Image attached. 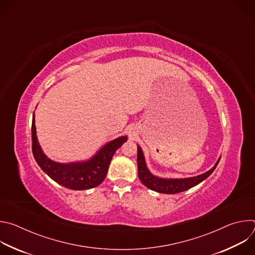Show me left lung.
Returning a JSON list of instances; mask_svg holds the SVG:
<instances>
[{
	"instance_id": "8db88e82",
	"label": "left lung",
	"mask_w": 255,
	"mask_h": 255,
	"mask_svg": "<svg viewBox=\"0 0 255 255\" xmlns=\"http://www.w3.org/2000/svg\"><path fill=\"white\" fill-rule=\"evenodd\" d=\"M220 158L217 160L215 165L205 173L199 174L197 176L193 177H187V178H162L153 175L149 169L146 166V162H145V158L142 152L141 147L137 145V166H138V177L141 183L147 187L148 189L155 191L157 193L161 194H177L185 192L197 185L204 179H206L216 168L220 161Z\"/></svg>"
}]
</instances>
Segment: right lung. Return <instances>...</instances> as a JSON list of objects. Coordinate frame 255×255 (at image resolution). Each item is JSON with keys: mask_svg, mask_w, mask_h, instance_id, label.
<instances>
[{"mask_svg": "<svg viewBox=\"0 0 255 255\" xmlns=\"http://www.w3.org/2000/svg\"><path fill=\"white\" fill-rule=\"evenodd\" d=\"M32 152L41 169L57 184L75 191L98 187L105 179L111 159L116 150L127 141V136H120L104 146L89 160L59 163L49 159L42 151L36 135L35 118L32 119Z\"/></svg>", "mask_w": 255, "mask_h": 255, "instance_id": "right-lung-1", "label": "right lung"}]
</instances>
